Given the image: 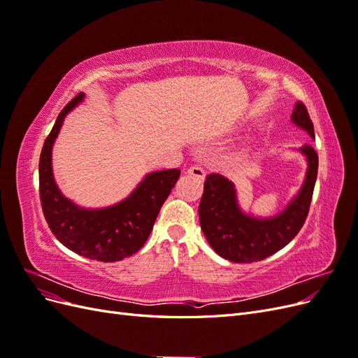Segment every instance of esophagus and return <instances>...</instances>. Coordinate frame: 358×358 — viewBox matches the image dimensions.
I'll return each mask as SVG.
<instances>
[{
    "label": "esophagus",
    "instance_id": "esophagus-1",
    "mask_svg": "<svg viewBox=\"0 0 358 358\" xmlns=\"http://www.w3.org/2000/svg\"><path fill=\"white\" fill-rule=\"evenodd\" d=\"M187 173H188L189 176L197 178V179H200V180H203V179L206 178V171H204V169L200 167V166H191V167L187 170Z\"/></svg>",
    "mask_w": 358,
    "mask_h": 358
}]
</instances>
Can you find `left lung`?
Instances as JSON below:
<instances>
[{
    "instance_id": "1",
    "label": "left lung",
    "mask_w": 358,
    "mask_h": 358,
    "mask_svg": "<svg viewBox=\"0 0 358 358\" xmlns=\"http://www.w3.org/2000/svg\"><path fill=\"white\" fill-rule=\"evenodd\" d=\"M291 122L315 140L313 124L303 103H296ZM299 152L305 155L308 162L303 185L287 208L270 218L245 213L237 201L231 180L216 173L206 178L199 218L206 241L216 254L233 263L262 262L294 239L306 221L318 175L315 149L303 145Z\"/></svg>"
}]
</instances>
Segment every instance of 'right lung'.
<instances>
[{
	"mask_svg": "<svg viewBox=\"0 0 358 358\" xmlns=\"http://www.w3.org/2000/svg\"><path fill=\"white\" fill-rule=\"evenodd\" d=\"M83 99L85 94L80 92L64 107L43 145L38 164L41 208L52 233L70 251L96 262L113 263L131 257L145 245L180 170L148 173L128 197L107 208H80L67 199L53 178L52 149L64 119Z\"/></svg>",
	"mask_w": 358,
	"mask_h": 358,
	"instance_id": "1",
	"label": "right lung"
}]
</instances>
